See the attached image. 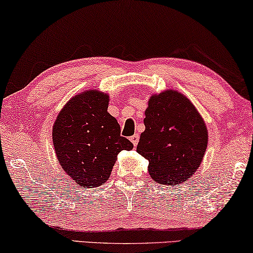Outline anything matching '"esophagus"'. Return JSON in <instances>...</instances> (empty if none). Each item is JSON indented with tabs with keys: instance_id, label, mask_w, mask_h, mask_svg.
Listing matches in <instances>:
<instances>
[{
	"instance_id": "obj_1",
	"label": "esophagus",
	"mask_w": 253,
	"mask_h": 253,
	"mask_svg": "<svg viewBox=\"0 0 253 253\" xmlns=\"http://www.w3.org/2000/svg\"><path fill=\"white\" fill-rule=\"evenodd\" d=\"M131 143L133 144V146H137L138 141H139V134H133V136L130 137Z\"/></svg>"
}]
</instances>
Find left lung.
Listing matches in <instances>:
<instances>
[{"label":"left lung","instance_id":"1","mask_svg":"<svg viewBox=\"0 0 253 253\" xmlns=\"http://www.w3.org/2000/svg\"><path fill=\"white\" fill-rule=\"evenodd\" d=\"M144 124L137 152L150 161L151 177L164 185L188 181L202 164L209 138L196 107L169 89L150 99Z\"/></svg>","mask_w":253,"mask_h":253}]
</instances>
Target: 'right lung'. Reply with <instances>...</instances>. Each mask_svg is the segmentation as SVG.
<instances>
[{"label":"right lung","mask_w":253,"mask_h":253,"mask_svg":"<svg viewBox=\"0 0 253 253\" xmlns=\"http://www.w3.org/2000/svg\"><path fill=\"white\" fill-rule=\"evenodd\" d=\"M108 95L87 91L69 100L53 126V143L63 170L84 188L105 184L121 151L133 145L121 136L115 117L107 112Z\"/></svg>","instance_id":"1"}]
</instances>
